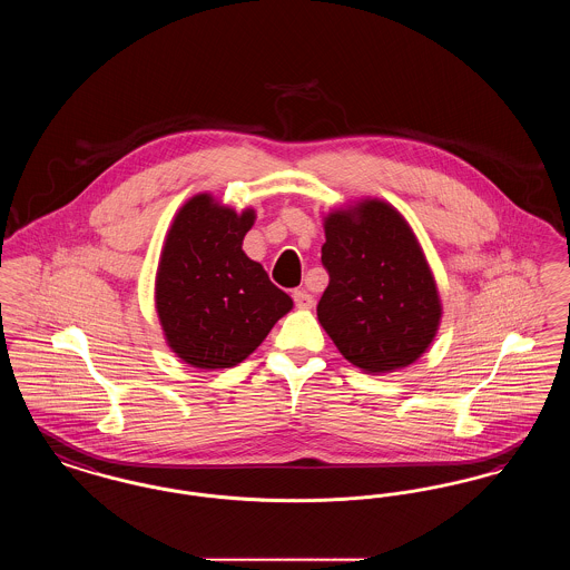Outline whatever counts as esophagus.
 Wrapping results in <instances>:
<instances>
[{
	"mask_svg": "<svg viewBox=\"0 0 570 570\" xmlns=\"http://www.w3.org/2000/svg\"><path fill=\"white\" fill-rule=\"evenodd\" d=\"M293 297H295V305H297L298 309H312L314 307V297L309 293H305V291H295Z\"/></svg>",
	"mask_w": 570,
	"mask_h": 570,
	"instance_id": "esophagus-1",
	"label": "esophagus"
}]
</instances>
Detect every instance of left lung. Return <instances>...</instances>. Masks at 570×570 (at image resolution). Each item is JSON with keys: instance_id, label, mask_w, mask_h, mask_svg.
I'll list each match as a JSON object with an SVG mask.
<instances>
[{"instance_id": "left-lung-1", "label": "left lung", "mask_w": 570, "mask_h": 570, "mask_svg": "<svg viewBox=\"0 0 570 570\" xmlns=\"http://www.w3.org/2000/svg\"><path fill=\"white\" fill-rule=\"evenodd\" d=\"M328 286L318 321L353 365L389 374L434 342L442 303L434 273L404 216L379 198L325 217Z\"/></svg>"}]
</instances>
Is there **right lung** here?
Listing matches in <instances>:
<instances>
[{
	"label": "right lung",
	"instance_id": "right-lung-1",
	"mask_svg": "<svg viewBox=\"0 0 570 570\" xmlns=\"http://www.w3.org/2000/svg\"><path fill=\"white\" fill-rule=\"evenodd\" d=\"M254 209L196 194L177 212L156 273V309L166 344L198 370L235 367L293 309L261 263L245 256Z\"/></svg>",
	"mask_w": 570,
	"mask_h": 570
}]
</instances>
